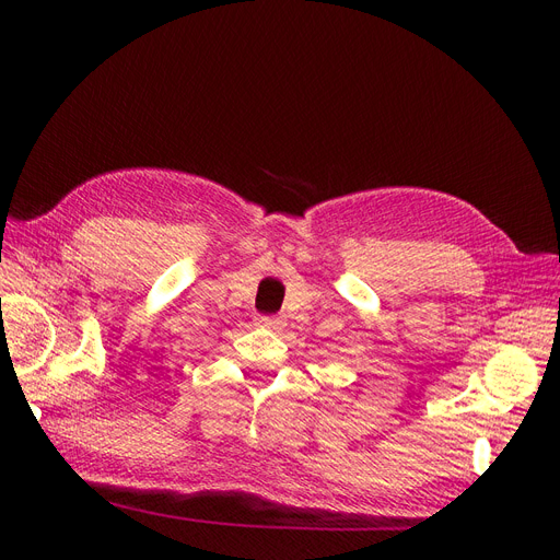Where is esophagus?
Here are the masks:
<instances>
[{
    "instance_id": "esophagus-1",
    "label": "esophagus",
    "mask_w": 560,
    "mask_h": 560,
    "mask_svg": "<svg viewBox=\"0 0 560 560\" xmlns=\"http://www.w3.org/2000/svg\"><path fill=\"white\" fill-rule=\"evenodd\" d=\"M257 325L264 329H270V331H278L284 327V319L280 315H259Z\"/></svg>"
}]
</instances>
